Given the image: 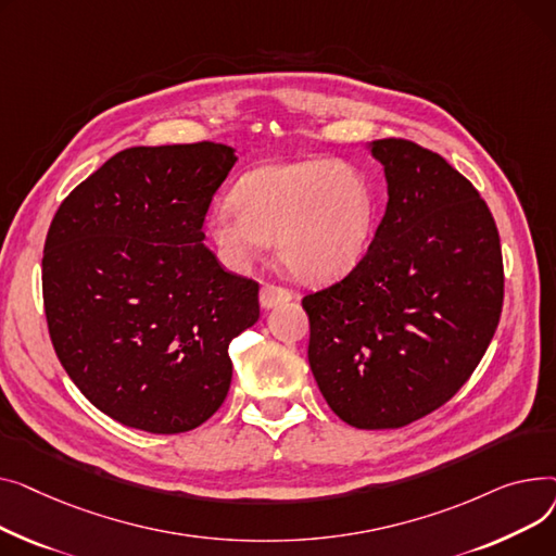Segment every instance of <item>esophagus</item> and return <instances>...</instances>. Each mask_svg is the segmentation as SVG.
Masks as SVG:
<instances>
[{
    "mask_svg": "<svg viewBox=\"0 0 556 556\" xmlns=\"http://www.w3.org/2000/svg\"><path fill=\"white\" fill-rule=\"evenodd\" d=\"M291 299H293V291L289 287H282L276 282H265L263 289H260V305L263 307H276Z\"/></svg>",
    "mask_w": 556,
    "mask_h": 556,
    "instance_id": "1",
    "label": "esophagus"
}]
</instances>
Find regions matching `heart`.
I'll use <instances>...</instances> for the list:
<instances>
[{"mask_svg": "<svg viewBox=\"0 0 556 556\" xmlns=\"http://www.w3.org/2000/svg\"><path fill=\"white\" fill-rule=\"evenodd\" d=\"M375 219L368 179L348 163H271L240 179L233 200L215 206L208 231L228 267L244 269L278 244L301 280H328L364 255Z\"/></svg>", "mask_w": 556, "mask_h": 556, "instance_id": "b5f03b06", "label": "heart"}]
</instances>
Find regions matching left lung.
<instances>
[{"label":"left lung","instance_id":"8db88e82","mask_svg":"<svg viewBox=\"0 0 556 556\" xmlns=\"http://www.w3.org/2000/svg\"><path fill=\"white\" fill-rule=\"evenodd\" d=\"M388 204L348 276L307 293V356L350 427L402 429L473 375L498 328V228L473 184L408 139L372 141Z\"/></svg>","mask_w":556,"mask_h":556}]
</instances>
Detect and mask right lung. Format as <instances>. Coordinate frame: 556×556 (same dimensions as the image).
Here are the masks:
<instances>
[{
    "label": "right lung",
    "instance_id": "obj_1",
    "mask_svg": "<svg viewBox=\"0 0 556 556\" xmlns=\"http://www.w3.org/2000/svg\"><path fill=\"white\" fill-rule=\"evenodd\" d=\"M236 161L215 141L127 148L53 215L42 257L53 350L80 393L125 427L186 433L226 400L228 345L260 316V285L204 244Z\"/></svg>",
    "mask_w": 556,
    "mask_h": 556
}]
</instances>
